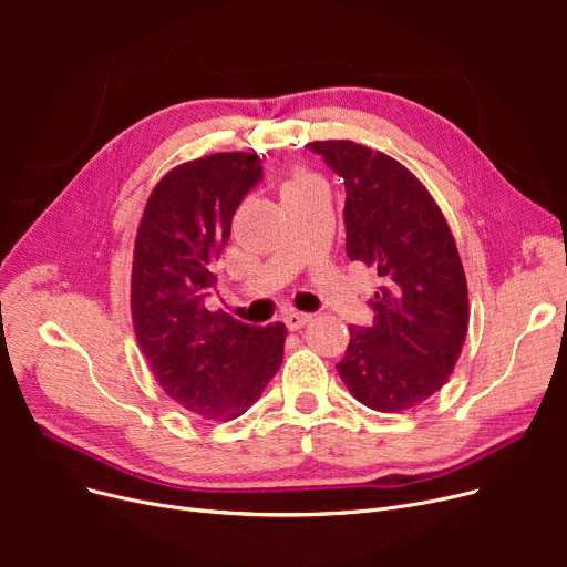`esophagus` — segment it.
Wrapping results in <instances>:
<instances>
[{"instance_id":"34e87169","label":"esophagus","mask_w":567,"mask_h":567,"mask_svg":"<svg viewBox=\"0 0 567 567\" xmlns=\"http://www.w3.org/2000/svg\"><path fill=\"white\" fill-rule=\"evenodd\" d=\"M310 319H312V315H306V312H289L285 317V326L289 331H301Z\"/></svg>"}]
</instances>
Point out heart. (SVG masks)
I'll return each mask as SVG.
<instances>
[{
	"instance_id": "obj_1",
	"label": "heart",
	"mask_w": 567,
	"mask_h": 567,
	"mask_svg": "<svg viewBox=\"0 0 567 567\" xmlns=\"http://www.w3.org/2000/svg\"><path fill=\"white\" fill-rule=\"evenodd\" d=\"M308 188H319L317 178H312L308 174H301V176H293L291 182H287V186L282 188V195H289V193H296V190H308Z\"/></svg>"
}]
</instances>
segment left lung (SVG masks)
Instances as JSON below:
<instances>
[{
	"label": "left lung",
	"mask_w": 567,
	"mask_h": 567,
	"mask_svg": "<svg viewBox=\"0 0 567 567\" xmlns=\"http://www.w3.org/2000/svg\"><path fill=\"white\" fill-rule=\"evenodd\" d=\"M347 188V257L374 268L370 326H349L336 365L361 404L398 413L449 381L466 338V278L449 223L404 165L349 140L310 142Z\"/></svg>",
	"instance_id": "8db88e82"
}]
</instances>
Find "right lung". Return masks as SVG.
Instances as JSON below:
<instances>
[{"label":"right lung","mask_w":567,"mask_h":567,"mask_svg":"<svg viewBox=\"0 0 567 567\" xmlns=\"http://www.w3.org/2000/svg\"><path fill=\"white\" fill-rule=\"evenodd\" d=\"M261 176V158L244 152L178 165L148 197L135 238L140 349L163 391L202 419L246 413L282 363L285 323L261 329L206 310L231 218Z\"/></svg>","instance_id":"right-lung-1"}]
</instances>
